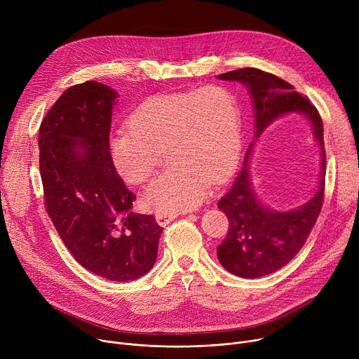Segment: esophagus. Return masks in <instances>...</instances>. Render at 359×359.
I'll return each mask as SVG.
<instances>
[{
	"label": "esophagus",
	"instance_id": "34e87169",
	"mask_svg": "<svg viewBox=\"0 0 359 359\" xmlns=\"http://www.w3.org/2000/svg\"><path fill=\"white\" fill-rule=\"evenodd\" d=\"M179 215L177 213H158L156 215V222L161 224V226H166L169 224L172 220H175Z\"/></svg>",
	"mask_w": 359,
	"mask_h": 359
}]
</instances>
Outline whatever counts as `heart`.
Masks as SVG:
<instances>
[{
    "label": "heart",
    "instance_id": "b5f03b06",
    "mask_svg": "<svg viewBox=\"0 0 359 359\" xmlns=\"http://www.w3.org/2000/svg\"><path fill=\"white\" fill-rule=\"evenodd\" d=\"M129 128L109 140L112 163L126 183L140 184L166 149L172 166L146 191L150 206L165 213L198 206L209 182L230 173L241 147L238 99L222 86L149 97L130 115Z\"/></svg>",
    "mask_w": 359,
    "mask_h": 359
}]
</instances>
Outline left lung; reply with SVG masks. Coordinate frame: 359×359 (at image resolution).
I'll return each mask as SVG.
<instances>
[{"label":"left lung","instance_id":"left-lung-1","mask_svg":"<svg viewBox=\"0 0 359 359\" xmlns=\"http://www.w3.org/2000/svg\"><path fill=\"white\" fill-rule=\"evenodd\" d=\"M217 78L247 85L255 114V139L277 118L301 112L310 119L321 147L318 190L304 206L285 213L262 206L248 176V158L254 140L247 149L243 169L237 173L231 189L217 203V208L229 219V231L217 247L219 262L236 276L257 278L288 264L305 244L320 216L325 190L324 128L311 100L273 74L257 68H241Z\"/></svg>","mask_w":359,"mask_h":359}]
</instances>
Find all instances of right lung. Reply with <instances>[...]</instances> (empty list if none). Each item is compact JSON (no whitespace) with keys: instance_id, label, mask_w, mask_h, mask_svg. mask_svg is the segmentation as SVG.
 Here are the masks:
<instances>
[{"instance_id":"1","label":"right lung","mask_w":359,"mask_h":359,"mask_svg":"<svg viewBox=\"0 0 359 359\" xmlns=\"http://www.w3.org/2000/svg\"><path fill=\"white\" fill-rule=\"evenodd\" d=\"M118 93L86 81L68 88L39 126L43 203L74 259L111 281H130L156 263L163 227L133 213L136 196L116 173L109 149Z\"/></svg>"}]
</instances>
